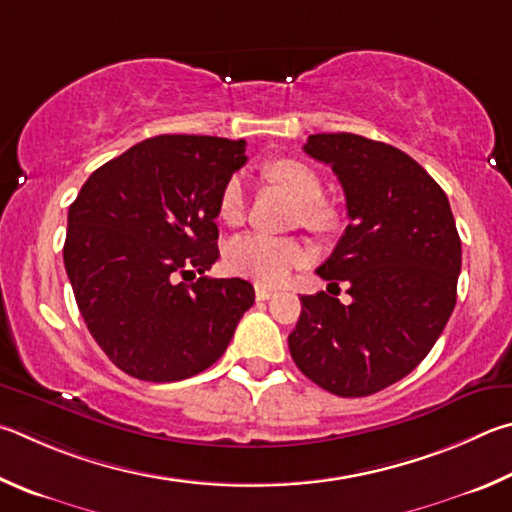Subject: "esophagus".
I'll return each mask as SVG.
<instances>
[{
  "mask_svg": "<svg viewBox=\"0 0 512 512\" xmlns=\"http://www.w3.org/2000/svg\"><path fill=\"white\" fill-rule=\"evenodd\" d=\"M274 297V290L272 288H265V285H256V299L258 301H267Z\"/></svg>",
  "mask_w": 512,
  "mask_h": 512,
  "instance_id": "obj_1",
  "label": "esophagus"
}]
</instances>
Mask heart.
<instances>
[{
	"label": "heart",
	"mask_w": 512,
	"mask_h": 512,
	"mask_svg": "<svg viewBox=\"0 0 512 512\" xmlns=\"http://www.w3.org/2000/svg\"><path fill=\"white\" fill-rule=\"evenodd\" d=\"M265 173L276 184L297 197L301 202V218L310 227H328L335 213L321 200L324 184L308 164L297 159H279L265 166ZM247 209V186L240 175L224 182L218 197V213L227 224H240ZM312 251L299 238H281L270 233H245L233 238L227 245V265L236 274L251 276L258 283L279 285L288 279L292 270L306 265Z\"/></svg>",
	"instance_id": "heart-1"
}]
</instances>
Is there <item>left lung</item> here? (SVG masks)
Returning <instances> with one entry per match:
<instances>
[{"mask_svg": "<svg viewBox=\"0 0 512 512\" xmlns=\"http://www.w3.org/2000/svg\"><path fill=\"white\" fill-rule=\"evenodd\" d=\"M303 150L344 188L351 222L317 274L337 294L346 283L353 301L303 294L288 346L321 389L371 396L414 371L441 337L461 238L445 191L407 152L351 132L310 134Z\"/></svg>", "mask_w": 512, "mask_h": 512, "instance_id": "left-lung-1", "label": "left lung"}]
</instances>
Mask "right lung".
<instances>
[{
  "instance_id": "1",
  "label": "right lung",
  "mask_w": 512,
  "mask_h": 512,
  "mask_svg": "<svg viewBox=\"0 0 512 512\" xmlns=\"http://www.w3.org/2000/svg\"><path fill=\"white\" fill-rule=\"evenodd\" d=\"M245 146L146 139L96 168L69 206L62 256L78 310L132 378L177 382L209 369L254 303L251 283L204 276L220 256L218 197Z\"/></svg>"
}]
</instances>
